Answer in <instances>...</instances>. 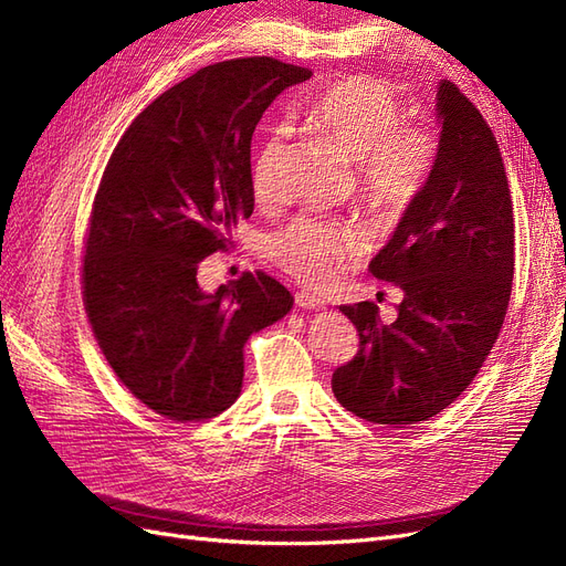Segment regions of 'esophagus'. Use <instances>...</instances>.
Instances as JSON below:
<instances>
[{
    "mask_svg": "<svg viewBox=\"0 0 566 566\" xmlns=\"http://www.w3.org/2000/svg\"><path fill=\"white\" fill-rule=\"evenodd\" d=\"M295 302H297L300 310H312V312L323 310V306H325V300L316 293H310V290H300V293L295 295Z\"/></svg>",
    "mask_w": 566,
    "mask_h": 566,
    "instance_id": "obj_1",
    "label": "esophagus"
}]
</instances>
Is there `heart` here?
<instances>
[{"label": "heart", "instance_id": "heart-1", "mask_svg": "<svg viewBox=\"0 0 566 566\" xmlns=\"http://www.w3.org/2000/svg\"><path fill=\"white\" fill-rule=\"evenodd\" d=\"M403 104L387 80L349 75L323 90L304 111L306 125L328 139L342 156L354 160L358 196L370 210L399 214L422 193L437 160V134L403 119ZM285 127H271L250 165L252 196L271 205L281 196ZM358 238L312 214L271 235L269 256L285 273L306 285H325L345 269Z\"/></svg>", "mask_w": 566, "mask_h": 566}]
</instances>
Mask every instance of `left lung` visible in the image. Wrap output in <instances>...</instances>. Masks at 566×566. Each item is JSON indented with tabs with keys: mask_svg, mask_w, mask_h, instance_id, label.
I'll return each mask as SVG.
<instances>
[{
	"mask_svg": "<svg viewBox=\"0 0 566 566\" xmlns=\"http://www.w3.org/2000/svg\"><path fill=\"white\" fill-rule=\"evenodd\" d=\"M432 175L370 273L401 287L397 321L375 302L342 304L358 352L333 373L335 399L378 424H416L451 406L491 354L515 276V217L501 148L453 82L437 92Z\"/></svg>",
	"mask_w": 566,
	"mask_h": 566,
	"instance_id": "1",
	"label": "left lung"
}]
</instances>
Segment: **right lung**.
I'll return each instance as SVG.
<instances>
[{
  "mask_svg": "<svg viewBox=\"0 0 566 566\" xmlns=\"http://www.w3.org/2000/svg\"><path fill=\"white\" fill-rule=\"evenodd\" d=\"M310 77V67L271 56L200 67L134 117L101 177L84 241V310L117 380L167 420L227 410L243 387L248 337L293 310L264 271L214 293L196 276L254 210L256 123Z\"/></svg>",
  "mask_w": 566,
  "mask_h": 566,
  "instance_id": "obj_1",
  "label": "right lung"
}]
</instances>
